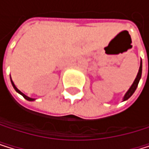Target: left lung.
Masks as SVG:
<instances>
[{
  "mask_svg": "<svg viewBox=\"0 0 149 149\" xmlns=\"http://www.w3.org/2000/svg\"><path fill=\"white\" fill-rule=\"evenodd\" d=\"M141 73H142V64H140V67H139V72H138V75H137V77H136V79H135L133 84L131 85V87L130 88V89H129L128 92L126 93V95H125V96H124L123 100L129 99L130 97L133 95V93L135 92V90H136V88H137V87H138V85H139V79H140V78H141Z\"/></svg>",
  "mask_w": 149,
  "mask_h": 149,
  "instance_id": "1",
  "label": "left lung"
}]
</instances>
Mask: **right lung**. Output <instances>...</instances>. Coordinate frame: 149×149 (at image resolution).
Returning <instances> with one entry per match:
<instances>
[{
	"label": "right lung",
	"instance_id": "obj_1",
	"mask_svg": "<svg viewBox=\"0 0 149 149\" xmlns=\"http://www.w3.org/2000/svg\"><path fill=\"white\" fill-rule=\"evenodd\" d=\"M11 84H12V86H13V88H15V90H16L17 92H18V93H19L20 95H23V97H24L25 99H26V100H28V101H33V100H34L33 98H30V97H28V96H26V95H24V94H23V93H22L21 91H19V90L18 88H16V86L14 85V83L12 82V80H11Z\"/></svg>",
	"mask_w": 149,
	"mask_h": 149
}]
</instances>
